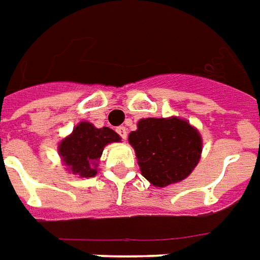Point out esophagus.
I'll list each match as a JSON object with an SVG mask.
<instances>
[{"instance_id": "obj_1", "label": "esophagus", "mask_w": 260, "mask_h": 260, "mask_svg": "<svg viewBox=\"0 0 260 260\" xmlns=\"http://www.w3.org/2000/svg\"><path fill=\"white\" fill-rule=\"evenodd\" d=\"M117 133H119V136L123 139V140H126L127 139V128L126 127H117V130H116Z\"/></svg>"}]
</instances>
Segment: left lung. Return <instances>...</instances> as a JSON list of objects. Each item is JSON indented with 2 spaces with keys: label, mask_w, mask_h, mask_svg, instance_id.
<instances>
[{
  "label": "left lung",
  "mask_w": 260,
  "mask_h": 260,
  "mask_svg": "<svg viewBox=\"0 0 260 260\" xmlns=\"http://www.w3.org/2000/svg\"><path fill=\"white\" fill-rule=\"evenodd\" d=\"M128 141L136 150L141 174L155 187H167L191 174L200 161V133L185 120L141 119Z\"/></svg>",
  "instance_id": "left-lung-1"
}]
</instances>
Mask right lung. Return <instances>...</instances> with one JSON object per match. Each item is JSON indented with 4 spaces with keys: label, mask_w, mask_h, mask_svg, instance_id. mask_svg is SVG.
I'll list each match as a JSON object with an SVG mask.
<instances>
[{
    "label": "right lung",
    "mask_w": 260,
    "mask_h": 260,
    "mask_svg": "<svg viewBox=\"0 0 260 260\" xmlns=\"http://www.w3.org/2000/svg\"><path fill=\"white\" fill-rule=\"evenodd\" d=\"M113 141H120V137L112 128H96L90 123L82 121L59 144V154L72 173L83 178L94 177L98 174L96 161L100 158L105 146Z\"/></svg>",
    "instance_id": "obj_1"
}]
</instances>
